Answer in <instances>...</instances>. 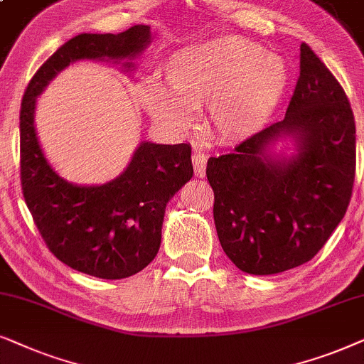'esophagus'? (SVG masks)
Returning a JSON list of instances; mask_svg holds the SVG:
<instances>
[{"mask_svg": "<svg viewBox=\"0 0 364 364\" xmlns=\"http://www.w3.org/2000/svg\"><path fill=\"white\" fill-rule=\"evenodd\" d=\"M193 168H195V174L198 178H203L206 174V161L208 156L205 153H195L193 154Z\"/></svg>", "mask_w": 364, "mask_h": 364, "instance_id": "obj_1", "label": "esophagus"}]
</instances>
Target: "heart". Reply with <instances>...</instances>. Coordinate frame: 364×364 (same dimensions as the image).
I'll list each match as a JSON object with an SVG mask.
<instances>
[{
	"label": "heart",
	"instance_id": "obj_1",
	"mask_svg": "<svg viewBox=\"0 0 364 364\" xmlns=\"http://www.w3.org/2000/svg\"><path fill=\"white\" fill-rule=\"evenodd\" d=\"M164 85L146 83L139 101L148 114L174 133L195 123L206 106L208 128L221 141H243L266 124L289 83L284 60L238 36L183 48L161 68Z\"/></svg>",
	"mask_w": 364,
	"mask_h": 364
}]
</instances>
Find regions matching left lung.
Returning a JSON list of instances; mask_svg holds the SVG:
<instances>
[{
	"mask_svg": "<svg viewBox=\"0 0 364 364\" xmlns=\"http://www.w3.org/2000/svg\"><path fill=\"white\" fill-rule=\"evenodd\" d=\"M299 77L284 118L208 159L221 248L241 271L276 274L314 258L350 205L356 126L350 100L326 65L301 43ZM299 141L294 159L274 162L267 144Z\"/></svg>",
	"mask_w": 364,
	"mask_h": 364,
	"instance_id": "1",
	"label": "left lung"
}]
</instances>
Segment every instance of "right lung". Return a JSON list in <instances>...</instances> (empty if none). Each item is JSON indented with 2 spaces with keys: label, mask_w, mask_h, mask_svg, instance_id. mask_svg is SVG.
I'll use <instances>...</instances> for the list:
<instances>
[{
  "label": "right lung",
  "mask_w": 364,
  "mask_h": 364,
  "mask_svg": "<svg viewBox=\"0 0 364 364\" xmlns=\"http://www.w3.org/2000/svg\"><path fill=\"white\" fill-rule=\"evenodd\" d=\"M148 43L144 24L119 35L71 38L40 66L21 101L19 166L28 210L48 250L70 268L96 278H128L154 259L166 203L193 176L191 146L144 141L113 181L75 186L53 171L41 151L35 132L36 96L73 61L128 60Z\"/></svg>",
  "instance_id": "right-lung-1"
}]
</instances>
